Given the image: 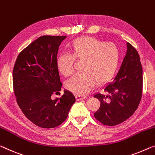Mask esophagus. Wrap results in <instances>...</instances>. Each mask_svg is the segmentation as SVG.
I'll list each match as a JSON object with an SVG mask.
<instances>
[{
	"instance_id": "34e87169",
	"label": "esophagus",
	"mask_w": 155,
	"mask_h": 155,
	"mask_svg": "<svg viewBox=\"0 0 155 155\" xmlns=\"http://www.w3.org/2000/svg\"><path fill=\"white\" fill-rule=\"evenodd\" d=\"M76 97H77L78 101H80V100H82V99L86 98V97H87V96H82V95H77V96H76Z\"/></svg>"
}]
</instances>
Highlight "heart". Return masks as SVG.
<instances>
[{"label": "heart", "mask_w": 155, "mask_h": 155, "mask_svg": "<svg viewBox=\"0 0 155 155\" xmlns=\"http://www.w3.org/2000/svg\"><path fill=\"white\" fill-rule=\"evenodd\" d=\"M70 53H63L57 59L61 74L70 77L75 72V60L83 61L84 71L66 82V87L78 94H87L97 82L105 83L112 78L118 69L120 54L118 46L97 38L81 37L69 46Z\"/></svg>", "instance_id": "heart-1"}]
</instances>
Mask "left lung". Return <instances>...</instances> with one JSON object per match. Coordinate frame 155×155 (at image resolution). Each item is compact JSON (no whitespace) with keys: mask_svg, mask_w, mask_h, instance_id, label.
I'll return each instance as SVG.
<instances>
[{"mask_svg":"<svg viewBox=\"0 0 155 155\" xmlns=\"http://www.w3.org/2000/svg\"><path fill=\"white\" fill-rule=\"evenodd\" d=\"M120 70L110 84L104 87L108 95L96 94L101 106L94 117L104 125L124 122L137 110L143 91V68L139 54L130 43Z\"/></svg>","mask_w":155,"mask_h":155,"instance_id":"obj_1","label":"left lung"}]
</instances>
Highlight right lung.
I'll list each match as a JSON object with an SVG mask.
<instances>
[{
	"label": "right lung",
	"mask_w": 155,
	"mask_h": 155,
	"mask_svg": "<svg viewBox=\"0 0 155 155\" xmlns=\"http://www.w3.org/2000/svg\"><path fill=\"white\" fill-rule=\"evenodd\" d=\"M66 36H45L23 50L13 68V89L18 107L27 118L42 128H54L67 118L76 99L65 90L63 96L52 99L61 89L57 56Z\"/></svg>",
	"instance_id": "1"
}]
</instances>
